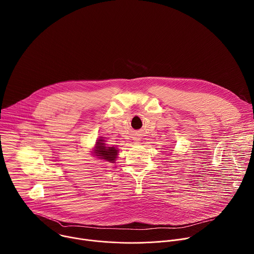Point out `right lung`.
Returning a JSON list of instances; mask_svg holds the SVG:
<instances>
[{
    "label": "right lung",
    "instance_id": "1",
    "mask_svg": "<svg viewBox=\"0 0 254 254\" xmlns=\"http://www.w3.org/2000/svg\"><path fill=\"white\" fill-rule=\"evenodd\" d=\"M119 150L115 147H105V143L103 142V139L98 138L95 143L94 148V155L98 157V159L107 161L110 163H115L116 158L118 156Z\"/></svg>",
    "mask_w": 254,
    "mask_h": 254
}]
</instances>
